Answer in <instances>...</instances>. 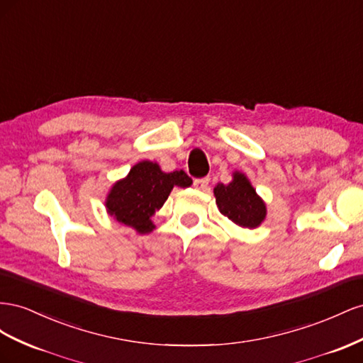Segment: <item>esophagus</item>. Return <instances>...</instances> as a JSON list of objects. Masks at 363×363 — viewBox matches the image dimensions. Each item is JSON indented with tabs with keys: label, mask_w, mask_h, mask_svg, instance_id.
<instances>
[{
	"label": "esophagus",
	"mask_w": 363,
	"mask_h": 363,
	"mask_svg": "<svg viewBox=\"0 0 363 363\" xmlns=\"http://www.w3.org/2000/svg\"><path fill=\"white\" fill-rule=\"evenodd\" d=\"M208 184H210L208 178H201V179L193 181V185H194L196 190H205L206 187H208Z\"/></svg>",
	"instance_id": "34e87169"
}]
</instances>
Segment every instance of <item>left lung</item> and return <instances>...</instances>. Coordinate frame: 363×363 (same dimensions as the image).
<instances>
[{
	"instance_id": "8db88e82",
	"label": "left lung",
	"mask_w": 363,
	"mask_h": 363,
	"mask_svg": "<svg viewBox=\"0 0 363 363\" xmlns=\"http://www.w3.org/2000/svg\"><path fill=\"white\" fill-rule=\"evenodd\" d=\"M214 196L217 208L237 226L254 230L266 219L264 201L242 172H234L230 184H217Z\"/></svg>"
}]
</instances>
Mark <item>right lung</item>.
<instances>
[{"instance_id":"add662e5","label":"right lung","mask_w":363,"mask_h":363,"mask_svg":"<svg viewBox=\"0 0 363 363\" xmlns=\"http://www.w3.org/2000/svg\"><path fill=\"white\" fill-rule=\"evenodd\" d=\"M191 184L184 170L165 173L158 162L140 161L126 178L113 182L105 201L106 211L117 222L146 234L153 231L152 216L167 201L173 187L187 189Z\"/></svg>"}]
</instances>
